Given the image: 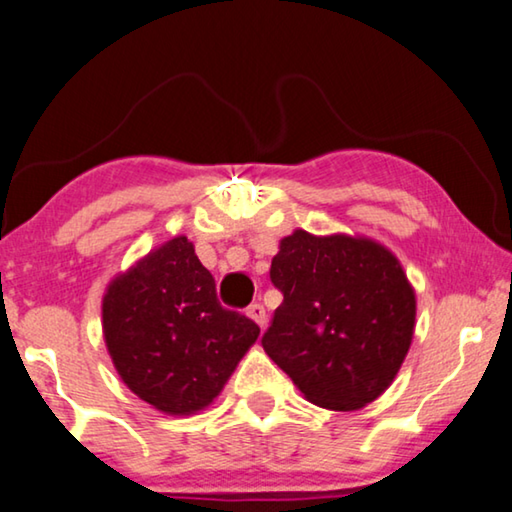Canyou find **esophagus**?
I'll list each match as a JSON object with an SVG mask.
<instances>
[{
    "mask_svg": "<svg viewBox=\"0 0 512 512\" xmlns=\"http://www.w3.org/2000/svg\"><path fill=\"white\" fill-rule=\"evenodd\" d=\"M246 314L253 318L259 327L264 329V325H266V309H264V305H259V302H253V305L246 309Z\"/></svg>",
    "mask_w": 512,
    "mask_h": 512,
    "instance_id": "1",
    "label": "esophagus"
}]
</instances>
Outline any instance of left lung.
<instances>
[{
	"mask_svg": "<svg viewBox=\"0 0 512 512\" xmlns=\"http://www.w3.org/2000/svg\"><path fill=\"white\" fill-rule=\"evenodd\" d=\"M271 282L282 305L262 345L309 402L354 411L386 391L413 339L415 293L384 246L296 230Z\"/></svg>",
	"mask_w": 512,
	"mask_h": 512,
	"instance_id": "1",
	"label": "left lung"
}]
</instances>
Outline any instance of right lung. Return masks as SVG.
<instances>
[{
  "label": "right lung",
  "instance_id": "right-lung-1",
  "mask_svg": "<svg viewBox=\"0 0 512 512\" xmlns=\"http://www.w3.org/2000/svg\"><path fill=\"white\" fill-rule=\"evenodd\" d=\"M103 334L137 397L164 413L189 415L221 393L259 327L221 305L212 273L187 237H176L110 284Z\"/></svg>",
  "mask_w": 512,
  "mask_h": 512
}]
</instances>
